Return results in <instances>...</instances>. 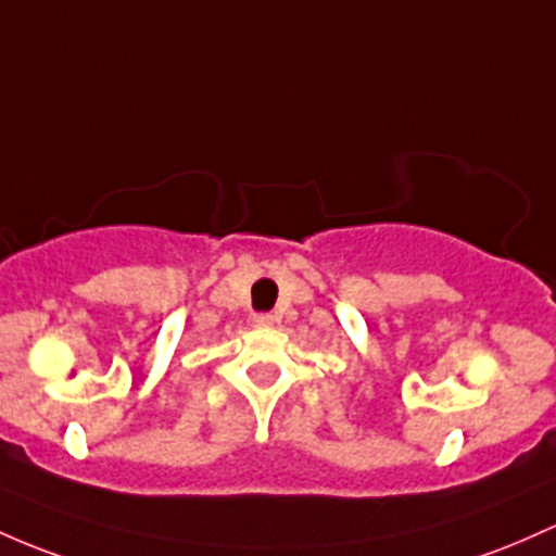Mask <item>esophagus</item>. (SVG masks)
Masks as SVG:
<instances>
[{
	"mask_svg": "<svg viewBox=\"0 0 556 556\" xmlns=\"http://www.w3.org/2000/svg\"><path fill=\"white\" fill-rule=\"evenodd\" d=\"M253 325L255 327H271L274 325V316L271 314H255L253 316Z\"/></svg>",
	"mask_w": 556,
	"mask_h": 556,
	"instance_id": "esophagus-1",
	"label": "esophagus"
}]
</instances>
